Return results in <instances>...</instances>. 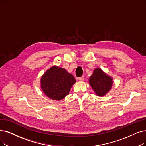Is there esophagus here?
<instances>
[{
  "label": "esophagus",
  "instance_id": "obj_1",
  "mask_svg": "<svg viewBox=\"0 0 146 146\" xmlns=\"http://www.w3.org/2000/svg\"><path fill=\"white\" fill-rule=\"evenodd\" d=\"M78 80H79L80 81H83V80H84V77L82 76V77H79V78H78Z\"/></svg>",
  "mask_w": 146,
  "mask_h": 146
}]
</instances>
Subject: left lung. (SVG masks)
I'll return each mask as SVG.
<instances>
[{
	"mask_svg": "<svg viewBox=\"0 0 146 146\" xmlns=\"http://www.w3.org/2000/svg\"><path fill=\"white\" fill-rule=\"evenodd\" d=\"M113 78L100 68L94 70L89 78V83L98 96H104L110 91L113 85Z\"/></svg>",
	"mask_w": 146,
	"mask_h": 146,
	"instance_id": "1",
	"label": "left lung"
}]
</instances>
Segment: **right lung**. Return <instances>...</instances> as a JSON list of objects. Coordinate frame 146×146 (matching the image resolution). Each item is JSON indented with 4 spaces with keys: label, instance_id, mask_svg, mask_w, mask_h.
I'll return each mask as SVG.
<instances>
[{
    "label": "right lung",
    "instance_id": "right-lung-1",
    "mask_svg": "<svg viewBox=\"0 0 146 146\" xmlns=\"http://www.w3.org/2000/svg\"><path fill=\"white\" fill-rule=\"evenodd\" d=\"M75 81L73 75L65 69L54 66L43 75L40 83L41 88L46 96L52 100L59 101L69 94Z\"/></svg>",
    "mask_w": 146,
    "mask_h": 146
}]
</instances>
